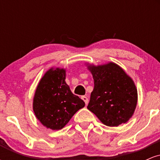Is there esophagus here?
Wrapping results in <instances>:
<instances>
[{"mask_svg":"<svg viewBox=\"0 0 160 160\" xmlns=\"http://www.w3.org/2000/svg\"><path fill=\"white\" fill-rule=\"evenodd\" d=\"M81 98L82 99V100H83V102H85L86 105H87L88 103H89V99H88L87 97H86V96H82Z\"/></svg>","mask_w":160,"mask_h":160,"instance_id":"obj_1","label":"esophagus"}]
</instances>
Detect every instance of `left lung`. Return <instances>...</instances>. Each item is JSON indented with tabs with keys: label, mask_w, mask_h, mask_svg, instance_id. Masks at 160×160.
<instances>
[{
	"label": "left lung",
	"mask_w": 160,
	"mask_h": 160,
	"mask_svg": "<svg viewBox=\"0 0 160 160\" xmlns=\"http://www.w3.org/2000/svg\"><path fill=\"white\" fill-rule=\"evenodd\" d=\"M86 66L94 80L88 109L105 126L126 123L132 117L138 102L132 79L114 62L100 65L87 63Z\"/></svg>",
	"instance_id": "obj_1"
}]
</instances>
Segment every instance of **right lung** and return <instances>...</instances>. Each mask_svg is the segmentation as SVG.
Segmentation results:
<instances>
[{
  "label": "right lung",
  "mask_w": 160,
  "mask_h": 160,
  "mask_svg": "<svg viewBox=\"0 0 160 160\" xmlns=\"http://www.w3.org/2000/svg\"><path fill=\"white\" fill-rule=\"evenodd\" d=\"M66 70L51 68L38 82L33 98V111L46 128L59 130L65 127L85 102L71 92L65 82Z\"/></svg>",
  "instance_id": "right-lung-1"
}]
</instances>
